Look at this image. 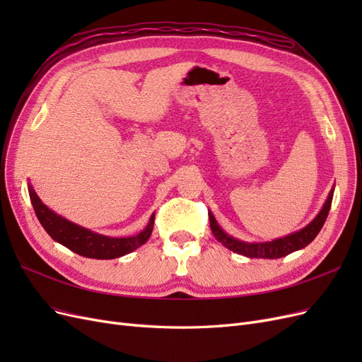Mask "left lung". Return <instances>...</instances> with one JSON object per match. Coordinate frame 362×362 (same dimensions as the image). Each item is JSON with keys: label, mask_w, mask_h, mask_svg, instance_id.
<instances>
[{"label": "left lung", "mask_w": 362, "mask_h": 362, "mask_svg": "<svg viewBox=\"0 0 362 362\" xmlns=\"http://www.w3.org/2000/svg\"><path fill=\"white\" fill-rule=\"evenodd\" d=\"M332 196H334V190H331L329 196H327L322 211L317 214V217L308 226H305L303 229H300V231L294 233L291 235L272 240V242H267V243L238 242V240L225 234L221 229V226L217 225L214 216L211 213H208V217H210L211 233L216 237L217 242H221L225 247H228L229 250H233V252H235V254H240V255H245L249 258H269V259L286 257V255L291 254V252L303 249L306 245H310L315 238V235L320 233V229L331 210Z\"/></svg>", "instance_id": "left-lung-1"}]
</instances>
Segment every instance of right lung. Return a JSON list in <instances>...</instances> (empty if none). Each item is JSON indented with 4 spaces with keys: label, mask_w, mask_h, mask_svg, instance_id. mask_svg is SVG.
<instances>
[{
    "label": "right lung",
    "mask_w": 362,
    "mask_h": 362,
    "mask_svg": "<svg viewBox=\"0 0 362 362\" xmlns=\"http://www.w3.org/2000/svg\"><path fill=\"white\" fill-rule=\"evenodd\" d=\"M28 192L33 208H35V213L43 229L51 235V238H54L56 242L66 246L68 249L74 250L75 254H78L81 257L96 259H113L127 255L129 252L140 247L141 245H145L148 242V238L151 237L152 228H154L156 214H152L148 226L136 237L112 238L100 235L89 231V229L66 221V218L57 216L56 213H52L48 206L42 204L35 190L30 187Z\"/></svg>",
    "instance_id": "obj_1"
}]
</instances>
